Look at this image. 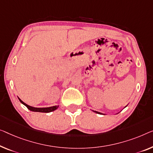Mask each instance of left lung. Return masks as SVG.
Segmentation results:
<instances>
[{"label":"left lung","instance_id":"1","mask_svg":"<svg viewBox=\"0 0 153 153\" xmlns=\"http://www.w3.org/2000/svg\"><path fill=\"white\" fill-rule=\"evenodd\" d=\"M94 112H95L96 113H99V114H102L101 113H100V112H97V111H94Z\"/></svg>","mask_w":153,"mask_h":153}]
</instances>
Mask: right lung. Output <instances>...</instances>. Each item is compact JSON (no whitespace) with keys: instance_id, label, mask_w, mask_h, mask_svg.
Returning <instances> with one entry per match:
<instances>
[{"instance_id":"add662e5","label":"right lung","mask_w":153,"mask_h":153,"mask_svg":"<svg viewBox=\"0 0 153 153\" xmlns=\"http://www.w3.org/2000/svg\"><path fill=\"white\" fill-rule=\"evenodd\" d=\"M18 99H19L20 102H21L22 104H23L25 106H27V108L29 109V110H30L31 111H33V112H40V113H49V112H51V111H53L56 110L58 108V106H51V107H47V108H35V107H32V106H30L29 105H27V104L25 103L22 101L21 100H20L19 97H18Z\"/></svg>"}]
</instances>
